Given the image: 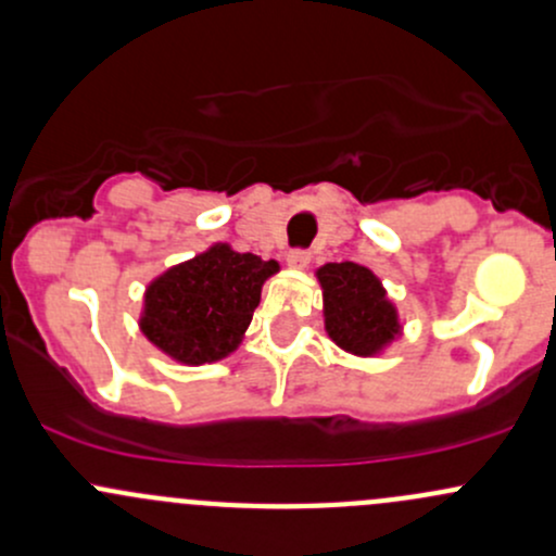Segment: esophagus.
I'll use <instances>...</instances> for the list:
<instances>
[{"mask_svg":"<svg viewBox=\"0 0 556 556\" xmlns=\"http://www.w3.org/2000/svg\"><path fill=\"white\" fill-rule=\"evenodd\" d=\"M285 261H288L290 268H306L308 263H312V255H308L306 250H290Z\"/></svg>","mask_w":556,"mask_h":556,"instance_id":"1","label":"esophagus"}]
</instances>
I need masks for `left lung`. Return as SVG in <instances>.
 Returning a JSON list of instances; mask_svg holds the SVG:
<instances>
[{
	"mask_svg": "<svg viewBox=\"0 0 556 556\" xmlns=\"http://www.w3.org/2000/svg\"><path fill=\"white\" fill-rule=\"evenodd\" d=\"M314 277L323 288L325 332L338 349L372 359L400 341L405 332L400 308L370 268L354 261L325 263Z\"/></svg>",
	"mask_w": 556,
	"mask_h": 556,
	"instance_id": "obj_1",
	"label": "left lung"
}]
</instances>
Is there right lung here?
<instances>
[{"mask_svg":"<svg viewBox=\"0 0 556 556\" xmlns=\"http://www.w3.org/2000/svg\"><path fill=\"white\" fill-rule=\"evenodd\" d=\"M277 261L215 242L146 285L138 327L146 341L186 367L226 359L242 343Z\"/></svg>","mask_w":556,"mask_h":556,"instance_id":"add662e5","label":"right lung"}]
</instances>
